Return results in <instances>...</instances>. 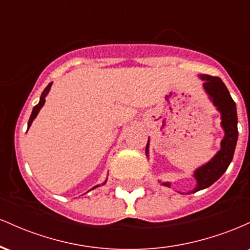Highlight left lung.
Here are the masks:
<instances>
[{"label":"left lung","mask_w":250,"mask_h":250,"mask_svg":"<svg viewBox=\"0 0 250 250\" xmlns=\"http://www.w3.org/2000/svg\"><path fill=\"white\" fill-rule=\"evenodd\" d=\"M203 80V88L207 91L209 99L214 103L217 110L221 113V125L225 130V137L221 141V149L217 151L213 159L205 166L196 169L194 173V177L197 181V186L190 193L202 190V189L210 187L214 182L222 176L227 170L228 166L233 160L235 147L237 142V114L236 104L231 99L228 89L222 80L217 76H210L202 74L200 75ZM149 153V140L146 147V154ZM163 186L169 187L170 183L163 182Z\"/></svg>","instance_id":"obj_1"}]
</instances>
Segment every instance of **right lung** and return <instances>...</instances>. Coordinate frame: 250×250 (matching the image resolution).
<instances>
[{
  "label": "right lung",
  "mask_w": 250,
  "mask_h": 250,
  "mask_svg": "<svg viewBox=\"0 0 250 250\" xmlns=\"http://www.w3.org/2000/svg\"><path fill=\"white\" fill-rule=\"evenodd\" d=\"M50 87H51V83H49V84L47 85V88H45L44 90H43L42 95H41V97H40V102L37 103V104L35 105V107H34L33 111H31V115H30L29 122H28V128L30 127V125H31V123H33V121H34V119H35V117L37 116V114H39L40 109H41V108L43 107V104H44V102H45V96H47V94L49 93V90H50Z\"/></svg>",
  "instance_id": "right-lung-1"
}]
</instances>
